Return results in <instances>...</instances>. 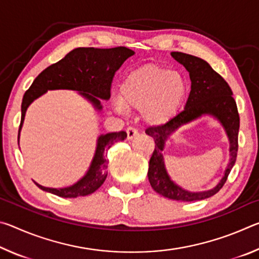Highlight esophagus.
<instances>
[{
  "label": "esophagus",
  "mask_w": 259,
  "mask_h": 259,
  "mask_svg": "<svg viewBox=\"0 0 259 259\" xmlns=\"http://www.w3.org/2000/svg\"><path fill=\"white\" fill-rule=\"evenodd\" d=\"M137 135H138V130L133 128V126H129V128L126 129V138H128L129 140L134 139Z\"/></svg>",
  "instance_id": "1"
}]
</instances>
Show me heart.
I'll list each match as a JSON object with an SVG mask.
<instances>
[{"label":"heart","instance_id":"obj_1","mask_svg":"<svg viewBox=\"0 0 259 259\" xmlns=\"http://www.w3.org/2000/svg\"><path fill=\"white\" fill-rule=\"evenodd\" d=\"M187 95L182 74L156 64L134 69L120 85V99L114 100L117 112L128 108L140 111L148 125H163L176 115Z\"/></svg>","mask_w":259,"mask_h":259}]
</instances>
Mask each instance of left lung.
Listing matches in <instances>:
<instances>
[{
  "label": "left lung",
  "mask_w": 259,
  "mask_h": 259,
  "mask_svg": "<svg viewBox=\"0 0 259 259\" xmlns=\"http://www.w3.org/2000/svg\"><path fill=\"white\" fill-rule=\"evenodd\" d=\"M171 56L190 73L191 93L184 111L174 116L168 123L159 126H150L145 133L154 139L155 148L148 165V181L153 190L164 198L191 202L204 200L216 194L224 186L238 154V136L240 116L230 85L207 61L199 57L171 52ZM202 115H211L217 118L226 129L230 140V161L226 174L218 185L211 190L203 192H190L175 184L166 172L163 159V150L166 139L184 124L198 118Z\"/></svg>",
  "instance_id": "8db88e82"
}]
</instances>
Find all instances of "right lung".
Returning <instances> with one entry per match:
<instances>
[{"label":"right lung","instance_id":"add662e5","mask_svg":"<svg viewBox=\"0 0 259 259\" xmlns=\"http://www.w3.org/2000/svg\"><path fill=\"white\" fill-rule=\"evenodd\" d=\"M135 55L125 47L111 49L97 48H76L59 60L41 72L26 91L21 103V120L18 131L23 126L26 111L35 99L45 95L48 90H74L94 105L97 111H102L100 99L108 100L111 97V85L115 72L124 61ZM126 138L125 131L100 135L97 147L87 174L75 184L63 188H50L36 184L42 191L52 193L61 198H77L89 195L103 185L107 177L106 151L117 140Z\"/></svg>","mask_w":259,"mask_h":259}]
</instances>
